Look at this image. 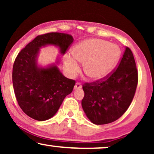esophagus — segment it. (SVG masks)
I'll use <instances>...</instances> for the list:
<instances>
[{
	"label": "esophagus",
	"mask_w": 154,
	"mask_h": 154,
	"mask_svg": "<svg viewBox=\"0 0 154 154\" xmlns=\"http://www.w3.org/2000/svg\"><path fill=\"white\" fill-rule=\"evenodd\" d=\"M81 88H82V86L81 85V83H75V85L74 86V90H79V89H81Z\"/></svg>",
	"instance_id": "34e87169"
}]
</instances>
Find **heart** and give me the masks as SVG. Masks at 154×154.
Returning <instances> with one entry per match:
<instances>
[{
	"instance_id": "1",
	"label": "heart",
	"mask_w": 154,
	"mask_h": 154,
	"mask_svg": "<svg viewBox=\"0 0 154 154\" xmlns=\"http://www.w3.org/2000/svg\"><path fill=\"white\" fill-rule=\"evenodd\" d=\"M121 49L116 44L105 40L89 38L81 41L73 50V55L64 56L65 69L71 76L79 72V61L83 63L85 74L92 81L106 77L119 62Z\"/></svg>"
}]
</instances>
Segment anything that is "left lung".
I'll use <instances>...</instances> for the list:
<instances>
[{"label":"left lung","instance_id":"obj_1","mask_svg":"<svg viewBox=\"0 0 154 154\" xmlns=\"http://www.w3.org/2000/svg\"><path fill=\"white\" fill-rule=\"evenodd\" d=\"M138 73L133 54L125 47L116 70L104 81L86 83L81 104L88 119L95 125L116 121L127 111L135 93Z\"/></svg>","mask_w":154,"mask_h":154}]
</instances>
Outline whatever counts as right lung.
Returning <instances> with one entry per match:
<instances>
[{"label":"right lung","mask_w":154,"mask_h":154,"mask_svg":"<svg viewBox=\"0 0 154 154\" xmlns=\"http://www.w3.org/2000/svg\"><path fill=\"white\" fill-rule=\"evenodd\" d=\"M73 41L68 33H48L38 35L18 54L12 69V83L19 106L29 117L39 121L53 117L75 83L58 68L59 56L55 62L45 66L38 64L40 49L53 45L64 55Z\"/></svg>","instance_id":"right-lung-1"}]
</instances>
